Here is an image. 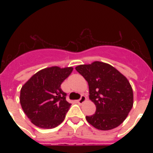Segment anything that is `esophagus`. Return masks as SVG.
<instances>
[{
  "label": "esophagus",
  "mask_w": 153,
  "mask_h": 153,
  "mask_svg": "<svg viewBox=\"0 0 153 153\" xmlns=\"http://www.w3.org/2000/svg\"><path fill=\"white\" fill-rule=\"evenodd\" d=\"M86 101V97L83 95V94H82L81 97H80V98H79V100H78V102H79V104H82L84 102Z\"/></svg>",
  "instance_id": "obj_1"
}]
</instances>
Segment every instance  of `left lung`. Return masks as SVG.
Listing matches in <instances>:
<instances>
[{"mask_svg": "<svg viewBox=\"0 0 153 153\" xmlns=\"http://www.w3.org/2000/svg\"><path fill=\"white\" fill-rule=\"evenodd\" d=\"M75 70L88 82L90 98L96 105L95 114L86 116V121L100 130L120 126L133 105L128 79L111 65L98 61L78 66Z\"/></svg>", "mask_w": 153, "mask_h": 153, "instance_id": "1", "label": "left lung"}]
</instances>
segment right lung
Segmentation results:
<instances>
[{
    "instance_id": "1",
    "label": "right lung",
    "mask_w": 153,
    "mask_h": 153,
    "mask_svg": "<svg viewBox=\"0 0 153 153\" xmlns=\"http://www.w3.org/2000/svg\"><path fill=\"white\" fill-rule=\"evenodd\" d=\"M73 71L72 67L45 68L35 74L20 90L23 110L37 127L53 128L64 120L71 103L61 84Z\"/></svg>"
}]
</instances>
